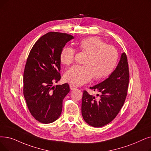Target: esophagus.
<instances>
[{
	"instance_id": "obj_1",
	"label": "esophagus",
	"mask_w": 151,
	"mask_h": 151,
	"mask_svg": "<svg viewBox=\"0 0 151 151\" xmlns=\"http://www.w3.org/2000/svg\"><path fill=\"white\" fill-rule=\"evenodd\" d=\"M70 88L71 89H76L77 88V86H75V85H73V84H70Z\"/></svg>"
}]
</instances>
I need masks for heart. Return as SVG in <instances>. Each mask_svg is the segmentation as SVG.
Masks as SVG:
<instances>
[{
    "instance_id": "heart-1",
    "label": "heart",
    "mask_w": 151,
    "mask_h": 151,
    "mask_svg": "<svg viewBox=\"0 0 151 151\" xmlns=\"http://www.w3.org/2000/svg\"><path fill=\"white\" fill-rule=\"evenodd\" d=\"M80 50L87 54L83 60L84 65H75L65 74L66 81L76 85L109 76L116 67L119 53L112 45H107L97 37H88L78 42ZM75 50L70 47H64L60 54V62L70 65L75 60Z\"/></svg>"
}]
</instances>
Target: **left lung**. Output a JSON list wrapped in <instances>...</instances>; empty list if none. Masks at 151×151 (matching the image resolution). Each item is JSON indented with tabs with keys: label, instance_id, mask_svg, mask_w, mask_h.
I'll list each match as a JSON object with an SVG mask.
<instances>
[{
	"label": "left lung",
	"instance_id": "left-lung-1",
	"mask_svg": "<svg viewBox=\"0 0 151 151\" xmlns=\"http://www.w3.org/2000/svg\"><path fill=\"white\" fill-rule=\"evenodd\" d=\"M129 68L127 57L122 53L115 70L108 78L93 87L100 93L99 99L83 91L81 113L83 119L89 125L101 127L112 122L123 107L128 93Z\"/></svg>",
	"mask_w": 151,
	"mask_h": 151
}]
</instances>
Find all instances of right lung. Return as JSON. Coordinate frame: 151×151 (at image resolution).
<instances>
[{"instance_id": "obj_1", "label": "right lung", "mask_w": 151, "mask_h": 151, "mask_svg": "<svg viewBox=\"0 0 151 151\" xmlns=\"http://www.w3.org/2000/svg\"><path fill=\"white\" fill-rule=\"evenodd\" d=\"M73 38L67 33L47 32L36 42L28 57L23 73V95L31 114L42 123L54 122L61 115L69 85H52L61 78L60 52Z\"/></svg>"}]
</instances>
